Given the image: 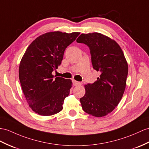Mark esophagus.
I'll use <instances>...</instances> for the list:
<instances>
[{
    "label": "esophagus",
    "instance_id": "obj_1",
    "mask_svg": "<svg viewBox=\"0 0 149 149\" xmlns=\"http://www.w3.org/2000/svg\"><path fill=\"white\" fill-rule=\"evenodd\" d=\"M72 84H73L74 86H79L82 84L81 82H79V81H74L73 80L72 81Z\"/></svg>",
    "mask_w": 149,
    "mask_h": 149
}]
</instances>
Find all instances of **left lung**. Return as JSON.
Here are the masks:
<instances>
[{
	"mask_svg": "<svg viewBox=\"0 0 149 149\" xmlns=\"http://www.w3.org/2000/svg\"><path fill=\"white\" fill-rule=\"evenodd\" d=\"M77 42L89 47L93 68L100 72L95 82L85 85L86 92L80 99L82 109L93 116H104L114 109L123 95L128 64L119 45L102 34L83 33Z\"/></svg>",
	"mask_w": 149,
	"mask_h": 149,
	"instance_id": "8db88e82",
	"label": "left lung"
}]
</instances>
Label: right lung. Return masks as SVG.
<instances>
[{"mask_svg":"<svg viewBox=\"0 0 149 149\" xmlns=\"http://www.w3.org/2000/svg\"><path fill=\"white\" fill-rule=\"evenodd\" d=\"M79 34L47 33L33 41L25 52L19 65V78L29 106L38 114L51 116L63 109L72 81L61 77L54 79L52 72L61 64L65 50Z\"/></svg>","mask_w":149,"mask_h":149,"instance_id":"1","label":"right lung"}]
</instances>
